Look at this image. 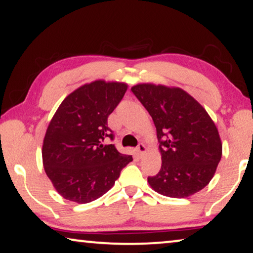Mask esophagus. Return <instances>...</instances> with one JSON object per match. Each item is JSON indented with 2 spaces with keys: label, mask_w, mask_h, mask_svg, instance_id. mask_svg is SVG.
Returning a JSON list of instances; mask_svg holds the SVG:
<instances>
[{
  "label": "esophagus",
  "mask_w": 253,
  "mask_h": 253,
  "mask_svg": "<svg viewBox=\"0 0 253 253\" xmlns=\"http://www.w3.org/2000/svg\"><path fill=\"white\" fill-rule=\"evenodd\" d=\"M136 151H137V154H138L139 157L144 156L145 152H146V148H145V145L143 144V143H139L138 146H137V149H136Z\"/></svg>",
  "instance_id": "esophagus-1"
}]
</instances>
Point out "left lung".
Here are the masks:
<instances>
[{
  "instance_id": "obj_1",
  "label": "left lung",
  "mask_w": 253,
  "mask_h": 253,
  "mask_svg": "<svg viewBox=\"0 0 253 253\" xmlns=\"http://www.w3.org/2000/svg\"><path fill=\"white\" fill-rule=\"evenodd\" d=\"M135 94L152 117L159 139L161 169L149 185L169 198H188L205 188L216 172L223 144L206 109L176 86L142 83Z\"/></svg>"
}]
</instances>
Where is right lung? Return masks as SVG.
<instances>
[{"instance_id": "1", "label": "right lung", "mask_w": 253, "mask_h": 253, "mask_svg": "<svg viewBox=\"0 0 253 253\" xmlns=\"http://www.w3.org/2000/svg\"><path fill=\"white\" fill-rule=\"evenodd\" d=\"M127 87L126 83L103 79L87 83L71 92L52 117L43 139V166L66 200L83 205L102 197L133 161L114 144H104L114 137L108 117Z\"/></svg>"}]
</instances>
